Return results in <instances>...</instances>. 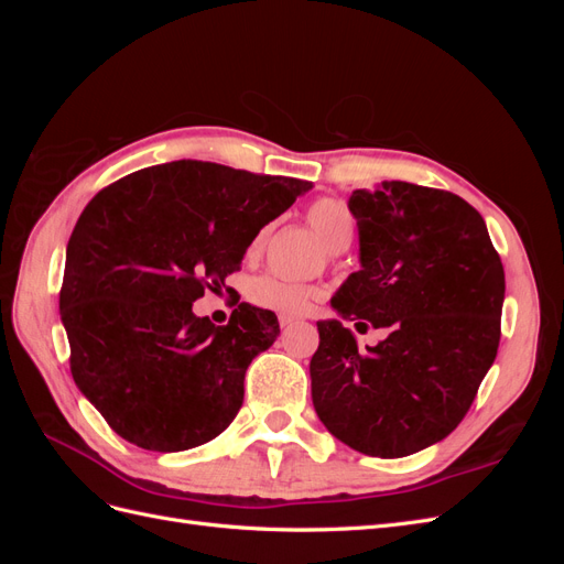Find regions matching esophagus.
<instances>
[{"label":"esophagus","mask_w":564,"mask_h":564,"mask_svg":"<svg viewBox=\"0 0 564 564\" xmlns=\"http://www.w3.org/2000/svg\"><path fill=\"white\" fill-rule=\"evenodd\" d=\"M278 319H280V327H282V329H286V327H292V324H296L301 317H296V315H289V313H282Z\"/></svg>","instance_id":"esophagus-1"}]
</instances>
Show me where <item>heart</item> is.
Wrapping results in <instances>:
<instances>
[{"instance_id":"obj_1","label":"heart","mask_w":564,"mask_h":564,"mask_svg":"<svg viewBox=\"0 0 564 564\" xmlns=\"http://www.w3.org/2000/svg\"><path fill=\"white\" fill-rule=\"evenodd\" d=\"M305 224L319 237L332 253L344 251L355 235V216L348 204L338 197H319L305 209ZM270 228H263L251 240L249 251L259 253L265 245ZM319 296V289L313 284L286 282L272 275H261L249 284L251 303L278 313H303L311 301Z\"/></svg>"}]
</instances>
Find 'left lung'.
<instances>
[{"instance_id": "obj_1", "label": "left lung", "mask_w": 564, "mask_h": 564, "mask_svg": "<svg viewBox=\"0 0 564 564\" xmlns=\"http://www.w3.org/2000/svg\"><path fill=\"white\" fill-rule=\"evenodd\" d=\"M348 207L362 268L332 305L388 336L362 350L338 319L317 322L313 404L355 452L400 458L468 414L499 350L506 275L482 216L454 193L386 181Z\"/></svg>"}]
</instances>
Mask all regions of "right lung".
<instances>
[{"label": "right lung", "mask_w": 564, "mask_h": 564, "mask_svg": "<svg viewBox=\"0 0 564 564\" xmlns=\"http://www.w3.org/2000/svg\"><path fill=\"white\" fill-rule=\"evenodd\" d=\"M305 191L308 181L178 160L119 178L84 207L61 319L73 379L119 437L183 452L228 429L247 367L280 324L240 303L216 327L193 303L220 292L259 230Z\"/></svg>", "instance_id": "obj_1"}]
</instances>
